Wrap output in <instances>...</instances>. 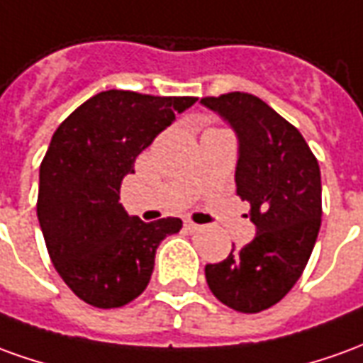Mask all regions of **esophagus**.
I'll use <instances>...</instances> for the list:
<instances>
[{
	"instance_id": "esophagus-1",
	"label": "esophagus",
	"mask_w": 363,
	"mask_h": 363,
	"mask_svg": "<svg viewBox=\"0 0 363 363\" xmlns=\"http://www.w3.org/2000/svg\"><path fill=\"white\" fill-rule=\"evenodd\" d=\"M184 228H186L189 232H199V230H200V228H202V225H200V224H194L192 220H184Z\"/></svg>"
}]
</instances>
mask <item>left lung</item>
<instances>
[{"label":"left lung","mask_w":363,"mask_h":363,"mask_svg":"<svg viewBox=\"0 0 363 363\" xmlns=\"http://www.w3.org/2000/svg\"><path fill=\"white\" fill-rule=\"evenodd\" d=\"M200 102L218 111L240 141L235 192L250 202L257 234L204 267L220 303L238 313L277 305L303 275L323 216L320 167L301 131L257 96L230 92Z\"/></svg>","instance_id":"8db88e82"}]
</instances>
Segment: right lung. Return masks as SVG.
Here are the masks:
<instances>
[{
  "mask_svg": "<svg viewBox=\"0 0 363 363\" xmlns=\"http://www.w3.org/2000/svg\"><path fill=\"white\" fill-rule=\"evenodd\" d=\"M196 98L108 90L62 121L39 171L37 216L50 261L78 298L118 308L138 298L181 218L143 222L120 204L138 155Z\"/></svg>",
  "mask_w": 363,
  "mask_h": 363,
  "instance_id": "1",
  "label": "right lung"
}]
</instances>
